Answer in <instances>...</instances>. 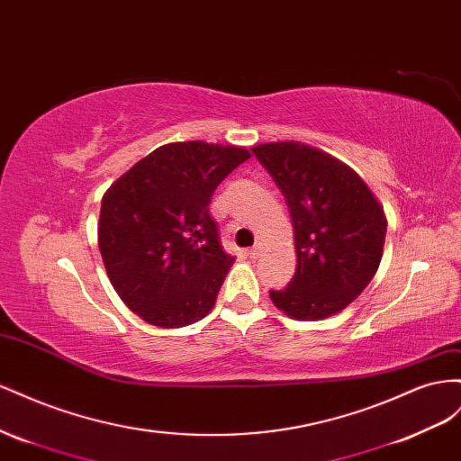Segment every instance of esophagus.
Wrapping results in <instances>:
<instances>
[{"label": "esophagus", "mask_w": 461, "mask_h": 461, "mask_svg": "<svg viewBox=\"0 0 461 461\" xmlns=\"http://www.w3.org/2000/svg\"><path fill=\"white\" fill-rule=\"evenodd\" d=\"M260 253H262V243H257L255 247L249 249V257H251V258H258Z\"/></svg>", "instance_id": "esophagus-1"}]
</instances>
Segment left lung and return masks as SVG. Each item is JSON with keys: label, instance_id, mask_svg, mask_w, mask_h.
<instances>
[{"label": "left lung", "instance_id": "8db88e82", "mask_svg": "<svg viewBox=\"0 0 461 461\" xmlns=\"http://www.w3.org/2000/svg\"><path fill=\"white\" fill-rule=\"evenodd\" d=\"M282 191L294 221L297 268L272 303L297 321L344 311L383 258L386 216L366 183L338 158L303 142L253 147Z\"/></svg>", "mask_w": 461, "mask_h": 461}]
</instances>
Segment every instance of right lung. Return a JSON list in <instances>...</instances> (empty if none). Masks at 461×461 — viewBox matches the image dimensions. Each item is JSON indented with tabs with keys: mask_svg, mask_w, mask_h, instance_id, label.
Wrapping results in <instances>:
<instances>
[{
	"mask_svg": "<svg viewBox=\"0 0 461 461\" xmlns=\"http://www.w3.org/2000/svg\"><path fill=\"white\" fill-rule=\"evenodd\" d=\"M251 158L203 140L152 150L102 196L98 247L108 278L142 321L181 328L204 319L233 265L221 249L210 199Z\"/></svg>",
	"mask_w": 461,
	"mask_h": 461,
	"instance_id": "1",
	"label": "right lung"
}]
</instances>
